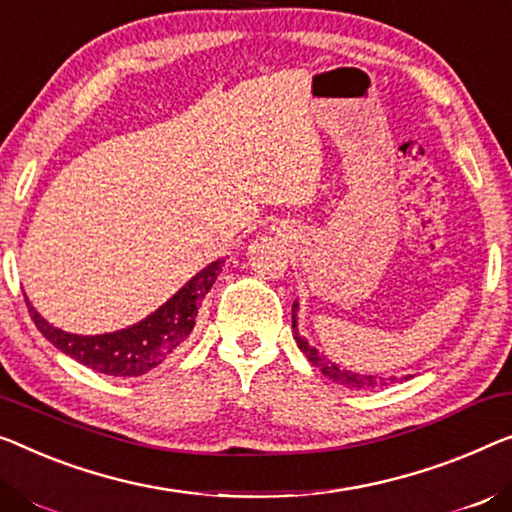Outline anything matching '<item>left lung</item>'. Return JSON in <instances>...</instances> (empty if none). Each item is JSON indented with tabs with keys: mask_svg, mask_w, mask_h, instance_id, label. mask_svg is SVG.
Instances as JSON below:
<instances>
[{
	"mask_svg": "<svg viewBox=\"0 0 512 512\" xmlns=\"http://www.w3.org/2000/svg\"><path fill=\"white\" fill-rule=\"evenodd\" d=\"M296 310H299V305H292V329H294V338H296V345H299L301 352L308 356V361L315 365V368L322 370V375H326L329 379H333L335 384H342V386H349V388H381V386H388L393 384V377H375V375H358V372L352 370H340L338 365L331 363L329 358H324L322 354L317 352V349H312L305 338L299 335V329H296Z\"/></svg>",
	"mask_w": 512,
	"mask_h": 512,
	"instance_id": "1",
	"label": "left lung"
}]
</instances>
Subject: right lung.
I'll return each mask as SVG.
<instances>
[{"mask_svg": "<svg viewBox=\"0 0 512 512\" xmlns=\"http://www.w3.org/2000/svg\"><path fill=\"white\" fill-rule=\"evenodd\" d=\"M223 259L209 264L193 280H188L170 301L142 319L140 324L128 326L124 331L103 335H75L45 322L27 301L36 329L55 345L59 352L68 354L87 368L103 372L110 377H140L165 363L186 345L188 335L195 329V317L202 299L216 282Z\"/></svg>", "mask_w": 512, "mask_h": 512, "instance_id": "add662e5", "label": "right lung"}]
</instances>
